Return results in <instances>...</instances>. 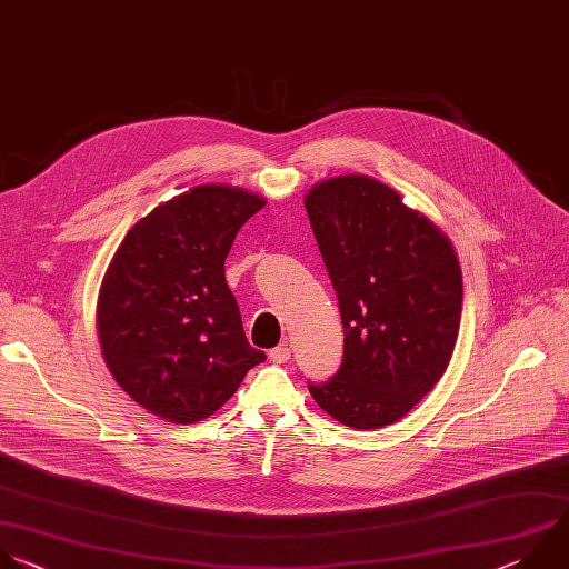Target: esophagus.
<instances>
[{
  "label": "esophagus",
  "mask_w": 569,
  "mask_h": 569,
  "mask_svg": "<svg viewBox=\"0 0 569 569\" xmlns=\"http://www.w3.org/2000/svg\"><path fill=\"white\" fill-rule=\"evenodd\" d=\"M268 357H270V361L272 363H286L288 359H290V348L283 343V346H277V348H272L270 352H268Z\"/></svg>",
  "instance_id": "obj_1"
}]
</instances>
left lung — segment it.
Here are the masks:
<instances>
[{
    "mask_svg": "<svg viewBox=\"0 0 569 569\" xmlns=\"http://www.w3.org/2000/svg\"><path fill=\"white\" fill-rule=\"evenodd\" d=\"M303 203L343 326L341 366L328 382L308 385L310 396L346 427L393 425L451 361L462 315L456 250L370 176L321 180Z\"/></svg>",
    "mask_w": 569,
    "mask_h": 569,
    "instance_id": "obj_1",
    "label": "left lung"
}]
</instances>
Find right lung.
<instances>
[{
  "mask_svg": "<svg viewBox=\"0 0 569 569\" xmlns=\"http://www.w3.org/2000/svg\"><path fill=\"white\" fill-rule=\"evenodd\" d=\"M266 201L199 184L140 219L98 297V337L120 389L149 413L194 425L219 411L266 352L248 343L226 257Z\"/></svg>",
  "mask_w": 569,
  "mask_h": 569,
  "instance_id": "1",
  "label": "right lung"
}]
</instances>
